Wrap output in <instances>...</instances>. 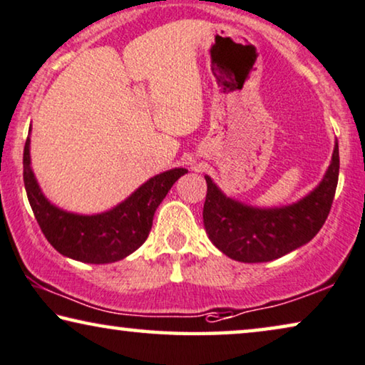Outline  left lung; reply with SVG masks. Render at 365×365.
I'll return each instance as SVG.
<instances>
[{
  "label": "left lung",
  "mask_w": 365,
  "mask_h": 365,
  "mask_svg": "<svg viewBox=\"0 0 365 365\" xmlns=\"http://www.w3.org/2000/svg\"><path fill=\"white\" fill-rule=\"evenodd\" d=\"M339 177V145L334 143L329 167L312 192L284 206H252L222 192L205 175L208 192L203 222L210 241L239 262H270L308 244L329 215Z\"/></svg>",
  "instance_id": "1"
}]
</instances>
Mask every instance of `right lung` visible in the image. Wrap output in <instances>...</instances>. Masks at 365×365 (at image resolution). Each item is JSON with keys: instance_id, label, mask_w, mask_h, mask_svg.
<instances>
[{"instance_id": "add662e5", "label": "right lung", "mask_w": 365, "mask_h": 365, "mask_svg": "<svg viewBox=\"0 0 365 365\" xmlns=\"http://www.w3.org/2000/svg\"><path fill=\"white\" fill-rule=\"evenodd\" d=\"M23 165L27 200L43 236L65 257L85 264L118 262L143 246L155 210L173 183L188 172L175 167L157 173L113 208L81 215L51 203L43 195L31 165V135L24 145Z\"/></svg>"}]
</instances>
